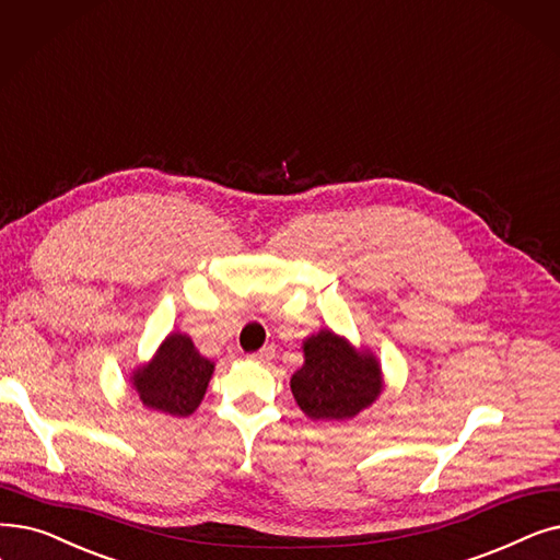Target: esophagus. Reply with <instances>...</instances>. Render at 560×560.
Returning <instances> with one entry per match:
<instances>
[{
  "label": "esophagus",
  "mask_w": 560,
  "mask_h": 560,
  "mask_svg": "<svg viewBox=\"0 0 560 560\" xmlns=\"http://www.w3.org/2000/svg\"><path fill=\"white\" fill-rule=\"evenodd\" d=\"M272 357H275V346H265V348H260L258 352L249 354V359H252V361H260V363H265V361H270Z\"/></svg>",
  "instance_id": "34e87169"
}]
</instances>
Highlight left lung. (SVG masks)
Wrapping results in <instances>:
<instances>
[{"instance_id":"8db88e82","label":"left lung","mask_w":560,"mask_h":560,"mask_svg":"<svg viewBox=\"0 0 560 560\" xmlns=\"http://www.w3.org/2000/svg\"><path fill=\"white\" fill-rule=\"evenodd\" d=\"M304 366L290 388L313 421H346L382 394V369L373 352H357L343 336L320 329L304 340Z\"/></svg>"}]
</instances>
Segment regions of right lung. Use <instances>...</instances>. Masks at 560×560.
<instances>
[{"mask_svg": "<svg viewBox=\"0 0 560 560\" xmlns=\"http://www.w3.org/2000/svg\"><path fill=\"white\" fill-rule=\"evenodd\" d=\"M214 363L199 354L187 334L164 338L155 357L139 366L130 382L139 400L168 417H189L206 396Z\"/></svg>", "mask_w": 560, "mask_h": 560, "instance_id": "obj_1", "label": "right lung"}]
</instances>
